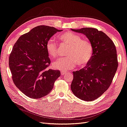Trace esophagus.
Returning a JSON list of instances; mask_svg holds the SVG:
<instances>
[{"mask_svg": "<svg viewBox=\"0 0 127 127\" xmlns=\"http://www.w3.org/2000/svg\"><path fill=\"white\" fill-rule=\"evenodd\" d=\"M67 73V72H64V71H61V75H64V74Z\"/></svg>", "mask_w": 127, "mask_h": 127, "instance_id": "34e87169", "label": "esophagus"}]
</instances>
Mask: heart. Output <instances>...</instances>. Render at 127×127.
<instances>
[{
    "mask_svg": "<svg viewBox=\"0 0 127 127\" xmlns=\"http://www.w3.org/2000/svg\"><path fill=\"white\" fill-rule=\"evenodd\" d=\"M59 38L63 43L69 45L70 48L66 54L68 56L60 58L52 63L53 68L68 70L73 68L76 64L83 67L91 61L93 55V47L90 42L82 40L81 36L70 32L60 35ZM46 50L52 58H55L58 55L57 44L53 39L47 42Z\"/></svg>",
    "mask_w": 127,
    "mask_h": 127,
    "instance_id": "obj_1",
    "label": "heart"
}]
</instances>
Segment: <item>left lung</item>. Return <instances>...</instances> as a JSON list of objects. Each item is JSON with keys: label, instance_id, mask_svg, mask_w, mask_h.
Returning <instances> with one entry per match:
<instances>
[{"label": "left lung", "instance_id": "1", "mask_svg": "<svg viewBox=\"0 0 127 127\" xmlns=\"http://www.w3.org/2000/svg\"><path fill=\"white\" fill-rule=\"evenodd\" d=\"M71 30L86 35L93 47V56L86 66L73 72L71 90L81 100H94L109 88L117 71L116 46L105 33L95 28Z\"/></svg>", "mask_w": 127, "mask_h": 127}]
</instances>
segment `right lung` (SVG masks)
I'll return each instance as SVG.
<instances>
[{"mask_svg":"<svg viewBox=\"0 0 127 127\" xmlns=\"http://www.w3.org/2000/svg\"><path fill=\"white\" fill-rule=\"evenodd\" d=\"M62 31L53 27L37 26L20 36L13 46L9 59L12 80L27 96L37 99L49 94L61 76L59 70L47 68L51 61L46 44Z\"/></svg>","mask_w":127,"mask_h":127,"instance_id":"add662e5","label":"right lung"}]
</instances>
